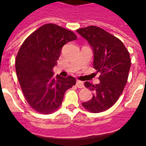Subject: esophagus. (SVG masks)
Listing matches in <instances>:
<instances>
[{
    "label": "esophagus",
    "mask_w": 146,
    "mask_h": 146,
    "mask_svg": "<svg viewBox=\"0 0 146 146\" xmlns=\"http://www.w3.org/2000/svg\"><path fill=\"white\" fill-rule=\"evenodd\" d=\"M76 86H77V88H84V84H83V82L82 81L77 80V82H76Z\"/></svg>",
    "instance_id": "1"
}]
</instances>
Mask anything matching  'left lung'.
I'll list each match as a JSON object with an SVG mask.
<instances>
[{
	"mask_svg": "<svg viewBox=\"0 0 146 146\" xmlns=\"http://www.w3.org/2000/svg\"><path fill=\"white\" fill-rule=\"evenodd\" d=\"M77 32L92 47L94 68L101 72L99 84L85 82L94 94L91 100L82 104L91 113L103 112L116 102L124 89L131 66L129 53L121 40L102 28L91 25Z\"/></svg>",
	"mask_w": 146,
	"mask_h": 146,
	"instance_id": "8db88e82",
	"label": "left lung"
}]
</instances>
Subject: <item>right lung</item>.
<instances>
[{
    "instance_id": "1",
    "label": "right lung",
    "mask_w": 146,
    "mask_h": 146,
    "mask_svg": "<svg viewBox=\"0 0 146 146\" xmlns=\"http://www.w3.org/2000/svg\"><path fill=\"white\" fill-rule=\"evenodd\" d=\"M75 39L72 31L49 23L36 30L20 47L17 75L25 99L38 113L50 114L58 109L66 91L75 85L74 77H55L52 72L62 47Z\"/></svg>"
}]
</instances>
